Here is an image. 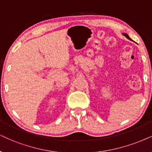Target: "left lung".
Masks as SVG:
<instances>
[{"label":"left lung","mask_w":152,"mask_h":152,"mask_svg":"<svg viewBox=\"0 0 152 152\" xmlns=\"http://www.w3.org/2000/svg\"><path fill=\"white\" fill-rule=\"evenodd\" d=\"M122 35H124V36H125V37L127 38L128 39H129V40H130V41H132V39L129 37V36H128L127 34H126V33H123V34H122Z\"/></svg>","instance_id":"left-lung-1"}]
</instances>
